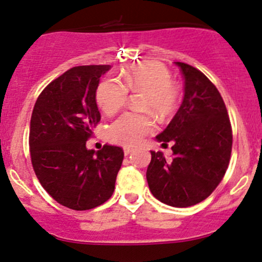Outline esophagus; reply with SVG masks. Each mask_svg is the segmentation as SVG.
Here are the masks:
<instances>
[{"label": "esophagus", "mask_w": 262, "mask_h": 262, "mask_svg": "<svg viewBox=\"0 0 262 262\" xmlns=\"http://www.w3.org/2000/svg\"><path fill=\"white\" fill-rule=\"evenodd\" d=\"M133 148L132 147H124V154H125V156H128V154H130L132 152H133Z\"/></svg>", "instance_id": "34e87169"}]
</instances>
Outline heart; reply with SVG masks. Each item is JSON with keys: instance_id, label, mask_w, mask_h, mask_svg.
<instances>
[{"instance_id": "1", "label": "heart", "mask_w": 262, "mask_h": 262, "mask_svg": "<svg viewBox=\"0 0 262 262\" xmlns=\"http://www.w3.org/2000/svg\"><path fill=\"white\" fill-rule=\"evenodd\" d=\"M122 81L105 79L95 93L96 104L106 115L117 113L125 104L129 92H143L142 109L150 110L159 118H168L180 104V89L172 81L170 71L158 61H144L126 68ZM154 130V122L149 114L126 112L114 120L108 128V137L113 143L134 145L143 137Z\"/></svg>"}]
</instances>
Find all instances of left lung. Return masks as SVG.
<instances>
[{
    "label": "left lung",
    "instance_id": "8db88e82",
    "mask_svg": "<svg viewBox=\"0 0 262 262\" xmlns=\"http://www.w3.org/2000/svg\"><path fill=\"white\" fill-rule=\"evenodd\" d=\"M184 79L180 109L161 134L173 142L172 159L153 152L147 169L150 192L172 207H189L206 200L224 178L232 149V129L221 94L193 66L176 62Z\"/></svg>",
    "mask_w": 262,
    "mask_h": 262
}]
</instances>
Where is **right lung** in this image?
I'll return each instance as SVG.
<instances>
[{"mask_svg": "<svg viewBox=\"0 0 262 262\" xmlns=\"http://www.w3.org/2000/svg\"><path fill=\"white\" fill-rule=\"evenodd\" d=\"M110 65L75 66L38 95L30 123V154L41 186L56 202L92 210L112 197L124 152L105 144L88 149L100 122L95 93Z\"/></svg>", "mask_w": 262, "mask_h": 262, "instance_id": "right-lung-1", "label": "right lung"}]
</instances>
